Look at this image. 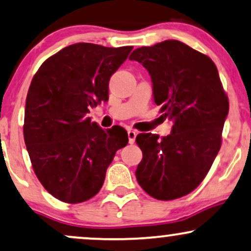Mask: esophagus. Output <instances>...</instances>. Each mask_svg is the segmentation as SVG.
Segmentation results:
<instances>
[{"label":"esophagus","instance_id":"34e87169","mask_svg":"<svg viewBox=\"0 0 251 251\" xmlns=\"http://www.w3.org/2000/svg\"><path fill=\"white\" fill-rule=\"evenodd\" d=\"M137 132L134 131V129H129L127 132V135H128V143L129 144H133L135 141V138H137Z\"/></svg>","mask_w":251,"mask_h":251}]
</instances>
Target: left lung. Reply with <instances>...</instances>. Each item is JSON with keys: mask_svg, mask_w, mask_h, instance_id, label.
Returning a JSON list of instances; mask_svg holds the SVG:
<instances>
[{"mask_svg": "<svg viewBox=\"0 0 251 251\" xmlns=\"http://www.w3.org/2000/svg\"><path fill=\"white\" fill-rule=\"evenodd\" d=\"M129 59L147 69L155 104L162 116L174 120L167 137L137 135L143 151L138 183L156 200L182 198L203 181L221 149L229 100L216 65L174 39L138 48Z\"/></svg>", "mask_w": 251, "mask_h": 251, "instance_id": "left-lung-1", "label": "left lung"}]
</instances>
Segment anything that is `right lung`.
<instances>
[{"label":"right lung","instance_id":"obj_1","mask_svg":"<svg viewBox=\"0 0 251 251\" xmlns=\"http://www.w3.org/2000/svg\"><path fill=\"white\" fill-rule=\"evenodd\" d=\"M133 47L69 45L39 66L30 84L23 134L39 182L59 201L80 203L100 191L108 165L128 143L119 127L86 116L108 100V80Z\"/></svg>","mask_w":251,"mask_h":251}]
</instances>
